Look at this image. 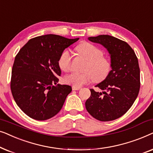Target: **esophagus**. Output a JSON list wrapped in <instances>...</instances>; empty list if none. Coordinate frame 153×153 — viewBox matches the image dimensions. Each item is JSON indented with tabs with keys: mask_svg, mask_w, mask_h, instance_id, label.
<instances>
[{
	"mask_svg": "<svg viewBox=\"0 0 153 153\" xmlns=\"http://www.w3.org/2000/svg\"><path fill=\"white\" fill-rule=\"evenodd\" d=\"M80 89H81L80 87L72 86V90H73V91H79V90H80Z\"/></svg>",
	"mask_w": 153,
	"mask_h": 153,
	"instance_id": "34e87169",
	"label": "esophagus"
}]
</instances>
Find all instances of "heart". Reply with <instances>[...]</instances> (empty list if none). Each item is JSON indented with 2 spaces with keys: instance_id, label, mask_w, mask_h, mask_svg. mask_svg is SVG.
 Here are the masks:
<instances>
[{
  "instance_id": "1",
  "label": "heart",
  "mask_w": 153,
  "mask_h": 153,
  "mask_svg": "<svg viewBox=\"0 0 153 153\" xmlns=\"http://www.w3.org/2000/svg\"><path fill=\"white\" fill-rule=\"evenodd\" d=\"M76 51L88 61L84 73H72L65 76L64 81L75 87H81L93 79L100 82L105 79L111 70L109 60L103 56V52L96 46L89 42H83L76 47ZM72 54L68 50L61 53L58 59L60 70L68 72L72 69Z\"/></svg>"
}]
</instances>
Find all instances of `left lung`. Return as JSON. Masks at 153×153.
<instances>
[{
  "label": "left lung",
  "mask_w": 153,
  "mask_h": 153,
  "mask_svg": "<svg viewBox=\"0 0 153 153\" xmlns=\"http://www.w3.org/2000/svg\"><path fill=\"white\" fill-rule=\"evenodd\" d=\"M102 45L111 57V70L96 87L102 92L90 89L91 97L85 108L93 118L100 121L116 120L128 111L137 99L140 89V69L138 58L125 42L108 35L88 37Z\"/></svg>",
  "instance_id": "8db88e82"
}]
</instances>
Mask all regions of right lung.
Wrapping results in <instances>:
<instances>
[{"label":"right lung","mask_w":153,"mask_h":153,"mask_svg":"<svg viewBox=\"0 0 153 153\" xmlns=\"http://www.w3.org/2000/svg\"><path fill=\"white\" fill-rule=\"evenodd\" d=\"M79 39L42 35L30 39L16 56L10 88L16 104L30 118L46 120L62 108L72 87L58 83V59Z\"/></svg>","instance_id":"add662e5"}]
</instances>
